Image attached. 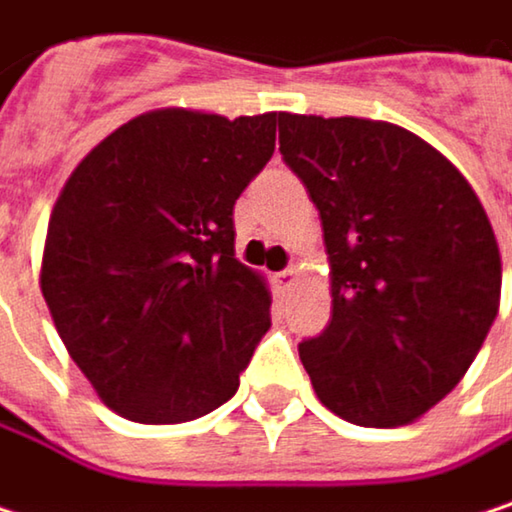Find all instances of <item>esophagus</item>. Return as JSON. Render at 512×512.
<instances>
[{
    "mask_svg": "<svg viewBox=\"0 0 512 512\" xmlns=\"http://www.w3.org/2000/svg\"><path fill=\"white\" fill-rule=\"evenodd\" d=\"M295 280H298V271H295V268H286V271H280V274L274 277V283H277V289H280V292L292 289V286H295Z\"/></svg>",
    "mask_w": 512,
    "mask_h": 512,
    "instance_id": "esophagus-1",
    "label": "esophagus"
}]
</instances>
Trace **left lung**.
<instances>
[{
	"label": "left lung",
	"instance_id": "8db88e82",
	"mask_svg": "<svg viewBox=\"0 0 512 512\" xmlns=\"http://www.w3.org/2000/svg\"><path fill=\"white\" fill-rule=\"evenodd\" d=\"M280 154L322 217L331 322L298 343L325 408L405 426L477 358L501 304V253L465 175L411 130L280 116Z\"/></svg>",
	"mask_w": 512,
	"mask_h": 512
}]
</instances>
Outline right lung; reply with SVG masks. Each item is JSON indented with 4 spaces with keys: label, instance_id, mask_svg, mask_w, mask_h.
Masks as SVG:
<instances>
[{
    "label": "right lung",
    "instance_id": "add662e5",
    "mask_svg": "<svg viewBox=\"0 0 512 512\" xmlns=\"http://www.w3.org/2000/svg\"><path fill=\"white\" fill-rule=\"evenodd\" d=\"M283 113L154 110L98 142L47 226L41 292L98 390L136 423L220 408L271 328L265 277L235 259L232 208Z\"/></svg>",
    "mask_w": 512,
    "mask_h": 512
}]
</instances>
